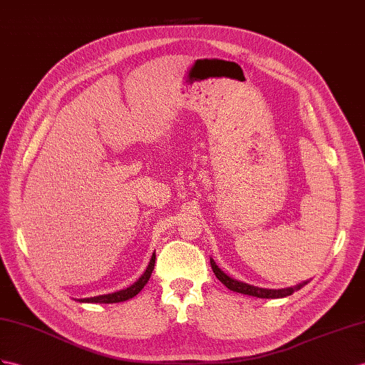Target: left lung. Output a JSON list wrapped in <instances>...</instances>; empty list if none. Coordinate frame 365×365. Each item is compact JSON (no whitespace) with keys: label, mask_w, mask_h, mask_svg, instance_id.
<instances>
[{"label":"left lung","mask_w":365,"mask_h":365,"mask_svg":"<svg viewBox=\"0 0 365 365\" xmlns=\"http://www.w3.org/2000/svg\"><path fill=\"white\" fill-rule=\"evenodd\" d=\"M211 262V268L216 277L220 280V282L225 285L227 288H230L231 292H236V293H242V294H248V296H256V297H262V299H277V297H285L293 294L297 289H301L304 285H307V282L299 284L296 287H288V288H280V289H269V288H259L255 285H250L245 282H240V280H236L230 277L228 274H225L222 272V269L216 265L212 259H210Z\"/></svg>","instance_id":"1"}]
</instances>
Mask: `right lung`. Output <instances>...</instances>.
Segmentation results:
<instances>
[{
    "mask_svg": "<svg viewBox=\"0 0 365 365\" xmlns=\"http://www.w3.org/2000/svg\"><path fill=\"white\" fill-rule=\"evenodd\" d=\"M154 264H155V253L153 255L151 260H149V265L146 268V272L138 277L137 282H134L130 287L120 289V292L115 293H109V294H100V296H93V297H85V299H78V302H96V304H115V302H123L128 301V299L134 297L135 294H138L142 292V288L148 284L149 277L153 274L154 269Z\"/></svg>",
    "mask_w": 365,
    "mask_h": 365,
    "instance_id": "right-lung-1",
    "label": "right lung"
}]
</instances>
